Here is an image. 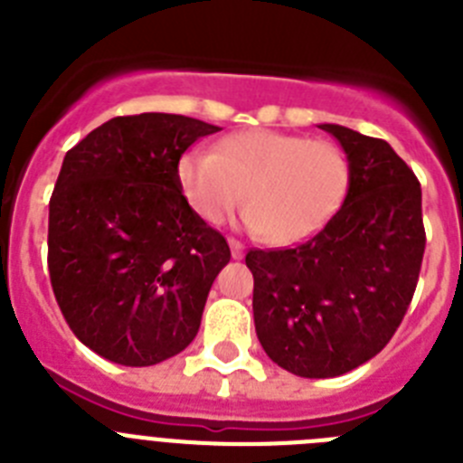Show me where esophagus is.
I'll return each instance as SVG.
<instances>
[{
	"mask_svg": "<svg viewBox=\"0 0 463 463\" xmlns=\"http://www.w3.org/2000/svg\"><path fill=\"white\" fill-rule=\"evenodd\" d=\"M227 243H229V248H232V257H234V260H241V257L245 255V248H243V243H241V241L229 239Z\"/></svg>",
	"mask_w": 463,
	"mask_h": 463,
	"instance_id": "esophagus-1",
	"label": "esophagus"
}]
</instances>
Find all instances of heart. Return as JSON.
<instances>
[{
    "mask_svg": "<svg viewBox=\"0 0 463 463\" xmlns=\"http://www.w3.org/2000/svg\"><path fill=\"white\" fill-rule=\"evenodd\" d=\"M187 202L220 222L243 202L241 222L280 245L301 243L329 222L350 190V162L336 143L276 129H248L192 150L178 166Z\"/></svg>",
    "mask_w": 463,
    "mask_h": 463,
    "instance_id": "obj_1",
    "label": "heart"
}]
</instances>
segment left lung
<instances>
[{"instance_id":"left-lung-1","label":"left lung","mask_w":463,"mask_h":463,"mask_svg":"<svg viewBox=\"0 0 463 463\" xmlns=\"http://www.w3.org/2000/svg\"><path fill=\"white\" fill-rule=\"evenodd\" d=\"M350 162V190L325 227L288 250H250L264 353L301 378H336L383 350L412 301L424 257L422 190L383 138L320 125Z\"/></svg>"}]
</instances>
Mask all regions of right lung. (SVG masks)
<instances>
[{
    "instance_id": "1",
    "label": "right lung",
    "mask_w": 463,
    "mask_h": 463,
    "mask_svg": "<svg viewBox=\"0 0 463 463\" xmlns=\"http://www.w3.org/2000/svg\"><path fill=\"white\" fill-rule=\"evenodd\" d=\"M220 127L174 113L113 118L64 155L48 213V271L80 343L153 366L194 341L229 245L183 196L178 162Z\"/></svg>"
}]
</instances>
